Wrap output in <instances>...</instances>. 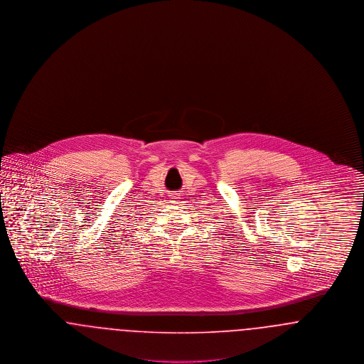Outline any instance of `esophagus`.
<instances>
[{
  "instance_id": "1",
  "label": "esophagus",
  "mask_w": 364,
  "mask_h": 364,
  "mask_svg": "<svg viewBox=\"0 0 364 364\" xmlns=\"http://www.w3.org/2000/svg\"><path fill=\"white\" fill-rule=\"evenodd\" d=\"M178 199H180V195H178V193H172V195H171V202L177 203V202H178Z\"/></svg>"
}]
</instances>
